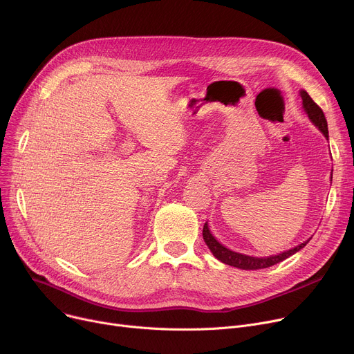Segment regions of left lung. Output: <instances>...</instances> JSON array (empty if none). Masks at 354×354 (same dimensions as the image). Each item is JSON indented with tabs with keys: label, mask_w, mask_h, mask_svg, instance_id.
Segmentation results:
<instances>
[{
	"label": "left lung",
	"mask_w": 354,
	"mask_h": 354,
	"mask_svg": "<svg viewBox=\"0 0 354 354\" xmlns=\"http://www.w3.org/2000/svg\"><path fill=\"white\" fill-rule=\"evenodd\" d=\"M299 95H301V99H302V108H304L310 120L322 131V134L328 140L329 138L328 123H326V119H325V115H324L322 109L314 102L311 96L307 93V91H301ZM203 239L207 243L209 249L212 250V254L220 262H223L225 265H230V266H234V268H238V269H242V270H257V269L270 268V266L287 259L288 257L294 255L295 252H298L299 249H302L310 242V239H308V241L302 242V243L297 245L295 248H291V249H288V250H286V252H283V254H279V255H272V257H268V258H255V257H248V255L238 254V252L230 250L228 248L221 245L213 236V234L210 232L207 223L203 227Z\"/></svg>",
	"instance_id": "obj_1"
}]
</instances>
